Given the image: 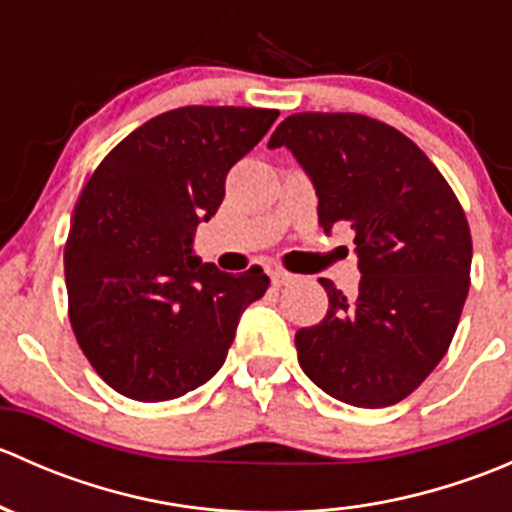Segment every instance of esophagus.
<instances>
[{
	"mask_svg": "<svg viewBox=\"0 0 512 512\" xmlns=\"http://www.w3.org/2000/svg\"><path fill=\"white\" fill-rule=\"evenodd\" d=\"M270 280H272V285H275V287H285L294 280V277L289 275V272L277 270V267H275V270H270Z\"/></svg>",
	"mask_w": 512,
	"mask_h": 512,
	"instance_id": "obj_1",
	"label": "esophagus"
}]
</instances>
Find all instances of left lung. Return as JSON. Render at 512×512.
I'll use <instances>...</instances> for the list:
<instances>
[{"instance_id":"8db88e82","label":"left lung","mask_w":512,"mask_h":512,"mask_svg":"<svg viewBox=\"0 0 512 512\" xmlns=\"http://www.w3.org/2000/svg\"><path fill=\"white\" fill-rule=\"evenodd\" d=\"M282 146L312 180L324 232L352 225L361 270L352 299L319 280L329 309L294 334L299 366L344 404H399L456 334L471 287L466 213L426 153L369 116L294 113L267 143Z\"/></svg>"}]
</instances>
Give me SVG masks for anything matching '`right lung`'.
<instances>
[{"label": "right lung", "mask_w": 512, "mask_h": 512, "mask_svg": "<svg viewBox=\"0 0 512 512\" xmlns=\"http://www.w3.org/2000/svg\"><path fill=\"white\" fill-rule=\"evenodd\" d=\"M270 108L185 106L123 138L86 183L64 250L69 319L103 381L170 401L218 374L242 312L270 277L227 275L193 250L232 165L262 141Z\"/></svg>", "instance_id": "add662e5"}]
</instances>
